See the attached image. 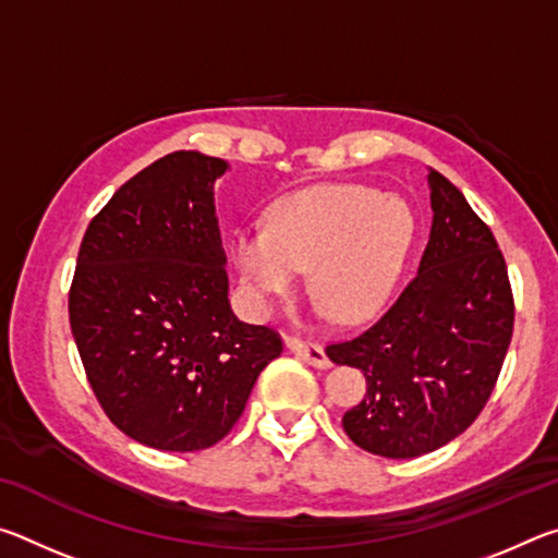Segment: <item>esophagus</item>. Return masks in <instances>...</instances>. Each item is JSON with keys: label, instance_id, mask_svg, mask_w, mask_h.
I'll use <instances>...</instances> for the list:
<instances>
[{"label": "esophagus", "instance_id": "34e87169", "mask_svg": "<svg viewBox=\"0 0 558 558\" xmlns=\"http://www.w3.org/2000/svg\"><path fill=\"white\" fill-rule=\"evenodd\" d=\"M286 344L292 354H298L302 362H307L310 366H317V369H327V366H332L323 344L310 342V339H300V337H288Z\"/></svg>", "mask_w": 558, "mask_h": 558}]
</instances>
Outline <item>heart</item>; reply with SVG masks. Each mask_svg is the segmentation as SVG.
<instances>
[{
  "label": "heart",
  "mask_w": 558,
  "mask_h": 558,
  "mask_svg": "<svg viewBox=\"0 0 558 558\" xmlns=\"http://www.w3.org/2000/svg\"><path fill=\"white\" fill-rule=\"evenodd\" d=\"M413 241L401 199L362 184H319L270 206L266 229H241L231 258L253 300L270 307L313 268L317 300L347 325L386 305Z\"/></svg>",
  "instance_id": "b5f03b06"
}]
</instances>
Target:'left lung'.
<instances>
[{"label":"left lung","instance_id":"1","mask_svg":"<svg viewBox=\"0 0 558 558\" xmlns=\"http://www.w3.org/2000/svg\"><path fill=\"white\" fill-rule=\"evenodd\" d=\"M428 186L433 226L415 278L369 329L327 347L335 364L366 376L344 433L393 460L438 450L477 418L514 329L507 263L489 226L436 169Z\"/></svg>","mask_w":558,"mask_h":558}]
</instances>
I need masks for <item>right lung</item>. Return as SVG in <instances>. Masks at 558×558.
I'll list each match as a JSON object with an SVG mask.
<instances>
[{
    "mask_svg": "<svg viewBox=\"0 0 558 558\" xmlns=\"http://www.w3.org/2000/svg\"><path fill=\"white\" fill-rule=\"evenodd\" d=\"M202 153L157 159L93 216L69 292L71 332L108 418L157 450L211 448L282 352L229 302L214 182Z\"/></svg>",
    "mask_w": 558,
    "mask_h": 558,
    "instance_id": "right-lung-1",
    "label": "right lung"
}]
</instances>
